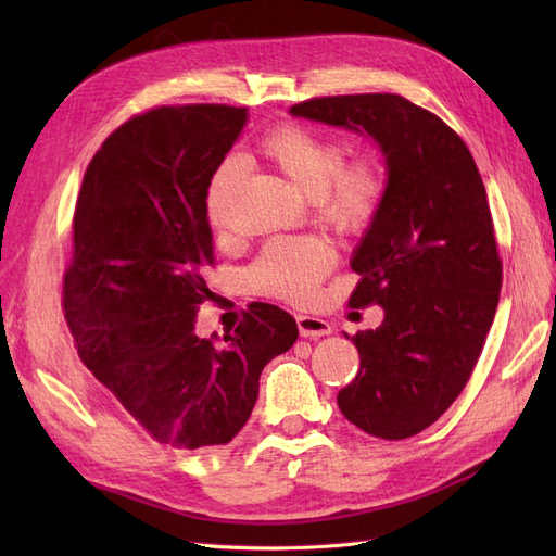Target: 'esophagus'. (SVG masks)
<instances>
[{
	"instance_id": "1",
	"label": "esophagus",
	"mask_w": 556,
	"mask_h": 556,
	"mask_svg": "<svg viewBox=\"0 0 556 556\" xmlns=\"http://www.w3.org/2000/svg\"><path fill=\"white\" fill-rule=\"evenodd\" d=\"M296 327L301 336H308V339H319V336L331 333V325L323 317L315 315H296Z\"/></svg>"
}]
</instances>
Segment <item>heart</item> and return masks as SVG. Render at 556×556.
<instances>
[{"mask_svg": "<svg viewBox=\"0 0 556 556\" xmlns=\"http://www.w3.org/2000/svg\"><path fill=\"white\" fill-rule=\"evenodd\" d=\"M260 153L276 164L296 188L313 197L317 220L339 237H359L378 217L387 194L384 162L374 150L345 155L348 148L331 134L304 125L282 123L268 129ZM241 180V162L227 157L217 166L208 192L206 213L213 227L227 225L229 199ZM336 264L333 248L319 237H282L264 245L245 268L248 288L262 294L308 304Z\"/></svg>", "mask_w": 556, "mask_h": 556, "instance_id": "b5f03b06", "label": "heart"}]
</instances>
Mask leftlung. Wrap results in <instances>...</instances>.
<instances>
[{
	"mask_svg": "<svg viewBox=\"0 0 556 556\" xmlns=\"http://www.w3.org/2000/svg\"><path fill=\"white\" fill-rule=\"evenodd\" d=\"M374 137L387 194L352 257V308L382 306L376 331L352 336L359 371L339 392L362 431L403 441L462 394L494 323L503 264L484 182L462 137L401 94L315 97L290 109Z\"/></svg>",
	"mask_w": 556,
	"mask_h": 556,
	"instance_id": "8db88e82",
	"label": "left lung"
}]
</instances>
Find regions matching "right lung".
I'll return each instance as SVG.
<instances>
[{"mask_svg": "<svg viewBox=\"0 0 556 556\" xmlns=\"http://www.w3.org/2000/svg\"><path fill=\"white\" fill-rule=\"evenodd\" d=\"M248 121L245 106L185 104L131 115L97 150L74 211L62 308L78 357L150 439L227 445L255 408L262 368L296 323L248 306L225 345L199 339L215 264L206 192Z\"/></svg>", "mask_w": 556, "mask_h": 556, "instance_id": "1", "label": "right lung"}]
</instances>
